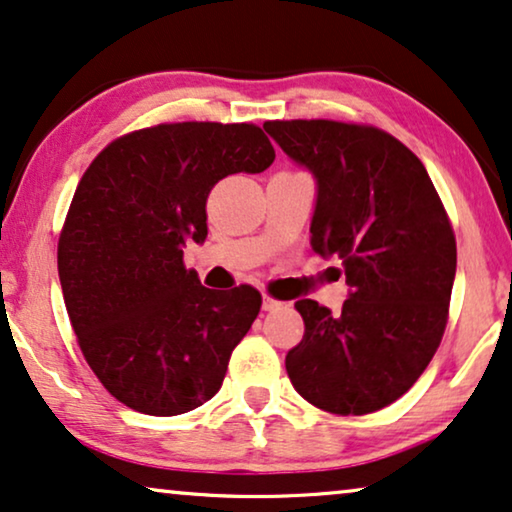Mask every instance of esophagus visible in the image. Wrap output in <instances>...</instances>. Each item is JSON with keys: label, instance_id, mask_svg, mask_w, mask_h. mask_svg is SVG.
Segmentation results:
<instances>
[{"label": "esophagus", "instance_id": "esophagus-1", "mask_svg": "<svg viewBox=\"0 0 512 512\" xmlns=\"http://www.w3.org/2000/svg\"><path fill=\"white\" fill-rule=\"evenodd\" d=\"M279 307H282V303H279V300H275V298H270V296H263V310H265V312L279 310Z\"/></svg>", "mask_w": 512, "mask_h": 512}]
</instances>
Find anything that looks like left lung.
Listing matches in <instances>:
<instances>
[{"mask_svg": "<svg viewBox=\"0 0 512 512\" xmlns=\"http://www.w3.org/2000/svg\"><path fill=\"white\" fill-rule=\"evenodd\" d=\"M265 132L317 184L310 244L338 258L340 314L296 300L305 335L286 373L305 401L368 415L401 398L447 324L457 242L422 160L387 132L335 121H268Z\"/></svg>", "mask_w": 512, "mask_h": 512, "instance_id": "obj_1", "label": "left lung"}]
</instances>
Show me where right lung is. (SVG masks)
Listing matches in <instances>:
<instances>
[{
    "label": "right lung",
    "mask_w": 512,
    "mask_h": 512,
    "mask_svg": "<svg viewBox=\"0 0 512 512\" xmlns=\"http://www.w3.org/2000/svg\"><path fill=\"white\" fill-rule=\"evenodd\" d=\"M272 160L256 125L170 123L111 142L81 177L58 242L62 296L88 366L128 408L172 417L221 389L261 293L207 289L184 247L205 242L216 181Z\"/></svg>",
    "instance_id": "add662e5"
}]
</instances>
